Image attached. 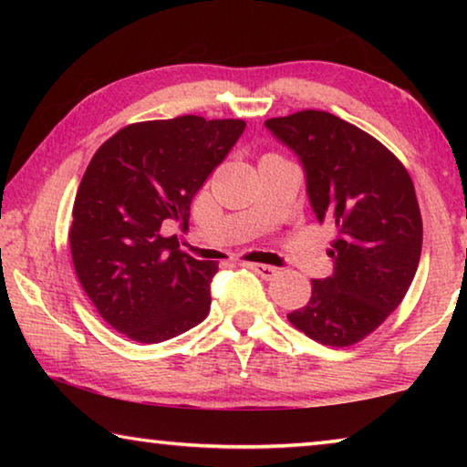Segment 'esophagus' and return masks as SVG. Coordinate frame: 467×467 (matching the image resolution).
I'll use <instances>...</instances> for the list:
<instances>
[{
  "label": "esophagus",
  "mask_w": 467,
  "mask_h": 467,
  "mask_svg": "<svg viewBox=\"0 0 467 467\" xmlns=\"http://www.w3.org/2000/svg\"><path fill=\"white\" fill-rule=\"evenodd\" d=\"M249 267V270L255 272L257 275H262L264 280H272L274 275H278V267H272V265H265V264H244Z\"/></svg>",
  "instance_id": "1"
}]
</instances>
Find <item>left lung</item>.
Returning <instances> with one entry per match:
<instances>
[{"label":"left lung","mask_w":467,"mask_h":467,"mask_svg":"<svg viewBox=\"0 0 467 467\" xmlns=\"http://www.w3.org/2000/svg\"><path fill=\"white\" fill-rule=\"evenodd\" d=\"M265 128L298 156L315 216L337 234L327 251L334 274L311 282L309 303L288 321L319 344H357L398 309L420 262L412 179L381 141L326 110L274 117Z\"/></svg>","instance_id":"left-lung-1"}]
</instances>
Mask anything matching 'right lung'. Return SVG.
<instances>
[{
	"mask_svg": "<svg viewBox=\"0 0 467 467\" xmlns=\"http://www.w3.org/2000/svg\"><path fill=\"white\" fill-rule=\"evenodd\" d=\"M244 131L241 119L183 115L131 123L109 138L78 187L69 249L100 317L133 342L185 334L210 313L218 262L179 249L193 195Z\"/></svg>",
	"mask_w": 467,
	"mask_h": 467,
	"instance_id": "obj_1",
	"label": "right lung"
}]
</instances>
